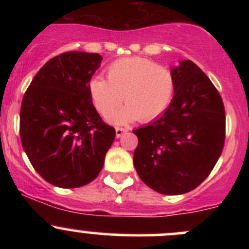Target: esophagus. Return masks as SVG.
Masks as SVG:
<instances>
[{
    "label": "esophagus",
    "instance_id": "esophagus-1",
    "mask_svg": "<svg viewBox=\"0 0 249 249\" xmlns=\"http://www.w3.org/2000/svg\"><path fill=\"white\" fill-rule=\"evenodd\" d=\"M127 131V129L126 127H115V136L118 137V139H119V137H122L123 135H124V132H126Z\"/></svg>",
    "mask_w": 249,
    "mask_h": 249
}]
</instances>
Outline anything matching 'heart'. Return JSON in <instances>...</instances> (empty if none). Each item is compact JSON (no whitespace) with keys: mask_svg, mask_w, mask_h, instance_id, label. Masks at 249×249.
I'll use <instances>...</instances> for the list:
<instances>
[{"mask_svg":"<svg viewBox=\"0 0 249 249\" xmlns=\"http://www.w3.org/2000/svg\"><path fill=\"white\" fill-rule=\"evenodd\" d=\"M107 80L94 77L88 89L95 108L106 117L120 102L126 106L109 115V122L124 124L134 119L148 122L170 106L175 94V79L166 67L143 57H125L106 70Z\"/></svg>","mask_w":249,"mask_h":249,"instance_id":"heart-1","label":"heart"}]
</instances>
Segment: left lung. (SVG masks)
I'll return each instance as SVG.
<instances>
[{"mask_svg": "<svg viewBox=\"0 0 249 249\" xmlns=\"http://www.w3.org/2000/svg\"><path fill=\"white\" fill-rule=\"evenodd\" d=\"M175 95L164 114L134 130L140 178L164 195L185 194L208 177L225 141V109L218 90L197 65L171 70Z\"/></svg>", "mask_w": 249, "mask_h": 249, "instance_id": "obj_1", "label": "left lung"}]
</instances>
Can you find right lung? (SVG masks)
<instances>
[{"label":"right lung","mask_w":249,"mask_h":249,"mask_svg":"<svg viewBox=\"0 0 249 249\" xmlns=\"http://www.w3.org/2000/svg\"><path fill=\"white\" fill-rule=\"evenodd\" d=\"M101 60L96 53H62L44 64L22 97V148L39 176L56 187L94 180L114 141V127L100 117L88 89Z\"/></svg>","instance_id":"obj_1"}]
</instances>
